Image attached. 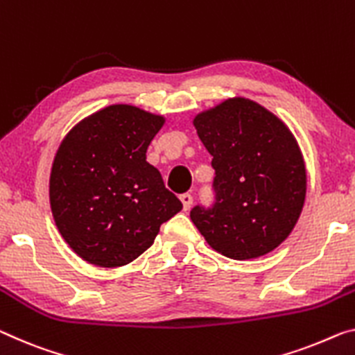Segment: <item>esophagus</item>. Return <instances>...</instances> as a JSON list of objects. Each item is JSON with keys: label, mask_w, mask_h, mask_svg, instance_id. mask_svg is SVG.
Returning a JSON list of instances; mask_svg holds the SVG:
<instances>
[{"label": "esophagus", "mask_w": 355, "mask_h": 355, "mask_svg": "<svg viewBox=\"0 0 355 355\" xmlns=\"http://www.w3.org/2000/svg\"><path fill=\"white\" fill-rule=\"evenodd\" d=\"M181 201H182L184 211H187V209L190 208V206H192L193 198H192V195H190V193H182V195H181Z\"/></svg>", "instance_id": "obj_1"}]
</instances>
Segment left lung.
I'll list each match as a JSON object with an SVG mask.
<instances>
[{"label":"left lung","instance_id":"1","mask_svg":"<svg viewBox=\"0 0 355 355\" xmlns=\"http://www.w3.org/2000/svg\"><path fill=\"white\" fill-rule=\"evenodd\" d=\"M196 135L216 170L212 208L190 219L206 243L233 260L276 249L298 222L306 196V166L295 136L268 109L234 96L196 114Z\"/></svg>","mask_w":355,"mask_h":355}]
</instances>
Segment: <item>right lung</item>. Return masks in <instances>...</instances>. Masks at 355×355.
<instances>
[{"instance_id": "obj_1", "label": "right lung", "mask_w": 355, "mask_h": 355, "mask_svg": "<svg viewBox=\"0 0 355 355\" xmlns=\"http://www.w3.org/2000/svg\"><path fill=\"white\" fill-rule=\"evenodd\" d=\"M165 117L111 105L69 130L52 163L53 220L80 259L117 268L154 244L163 222L182 209L146 152Z\"/></svg>"}]
</instances>
